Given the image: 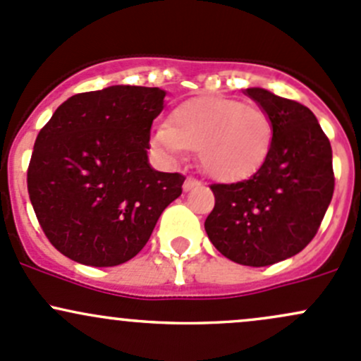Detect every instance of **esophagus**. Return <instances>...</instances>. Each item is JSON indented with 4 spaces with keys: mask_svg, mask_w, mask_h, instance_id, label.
Returning a JSON list of instances; mask_svg holds the SVG:
<instances>
[{
    "mask_svg": "<svg viewBox=\"0 0 361 361\" xmlns=\"http://www.w3.org/2000/svg\"><path fill=\"white\" fill-rule=\"evenodd\" d=\"M199 185H200V181H197L195 178H187V180H185V183H183V190L188 192V190H192V188L199 187Z\"/></svg>",
    "mask_w": 361,
    "mask_h": 361,
    "instance_id": "esophagus-1",
    "label": "esophagus"
}]
</instances>
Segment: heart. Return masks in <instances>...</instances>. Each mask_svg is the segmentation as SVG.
<instances>
[{
	"label": "heart",
	"mask_w": 361,
	"mask_h": 361,
	"mask_svg": "<svg viewBox=\"0 0 361 361\" xmlns=\"http://www.w3.org/2000/svg\"><path fill=\"white\" fill-rule=\"evenodd\" d=\"M273 142L270 114L238 100L204 97L178 105L169 123L159 124L152 147L168 161L197 150L207 176L233 181L249 176L267 159Z\"/></svg>",
	"instance_id": "1"
}]
</instances>
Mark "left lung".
<instances>
[{"instance_id":"left-lung-1","label":"left lung","mask_w":361,"mask_h":361,"mask_svg":"<svg viewBox=\"0 0 361 361\" xmlns=\"http://www.w3.org/2000/svg\"><path fill=\"white\" fill-rule=\"evenodd\" d=\"M245 93L270 114L273 142L261 168L237 183H212L207 237L228 259L268 267L313 240L332 200V147L314 114L263 88Z\"/></svg>"}]
</instances>
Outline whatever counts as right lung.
<instances>
[{"label": "right lung", "mask_w": 361, "mask_h": 361, "mask_svg": "<svg viewBox=\"0 0 361 361\" xmlns=\"http://www.w3.org/2000/svg\"><path fill=\"white\" fill-rule=\"evenodd\" d=\"M166 91L109 86L63 102L41 128L27 169L51 245L88 267H117L149 242L185 176L150 168V130Z\"/></svg>", "instance_id": "add662e5"}]
</instances>
